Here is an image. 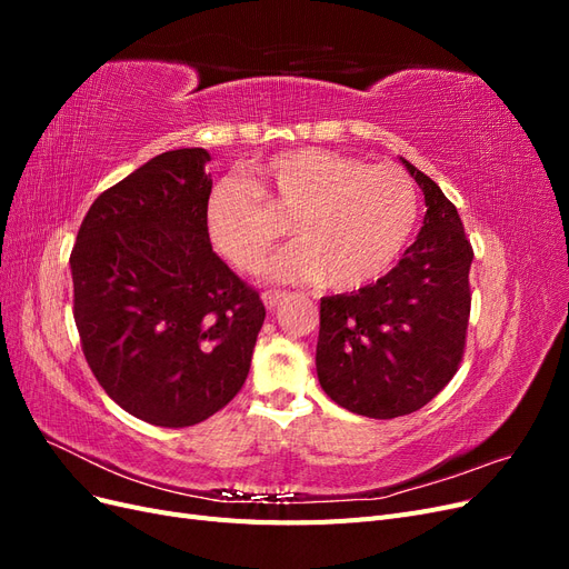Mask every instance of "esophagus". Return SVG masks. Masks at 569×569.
<instances>
[{
    "label": "esophagus",
    "mask_w": 569,
    "mask_h": 569,
    "mask_svg": "<svg viewBox=\"0 0 569 569\" xmlns=\"http://www.w3.org/2000/svg\"><path fill=\"white\" fill-rule=\"evenodd\" d=\"M282 299H284L282 291H266V295H263V303H266L268 311H274V308L282 303Z\"/></svg>",
    "instance_id": "obj_1"
}]
</instances>
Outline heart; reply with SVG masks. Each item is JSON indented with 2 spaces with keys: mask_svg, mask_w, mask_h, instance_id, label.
<instances>
[{
  "mask_svg": "<svg viewBox=\"0 0 569 569\" xmlns=\"http://www.w3.org/2000/svg\"><path fill=\"white\" fill-rule=\"evenodd\" d=\"M291 218L299 244L270 263L274 282L322 280L327 289L366 287L396 263L418 218L406 170L325 149L284 151L256 168V187L220 180L203 209L213 249L253 272Z\"/></svg>",
  "mask_w": 569,
  "mask_h": 569,
  "instance_id": "b5f03b06",
  "label": "heart"
}]
</instances>
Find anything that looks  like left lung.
I'll return each instance as SVG.
<instances>
[{
    "label": "left lung",
    "mask_w": 569,
    "mask_h": 569,
    "mask_svg": "<svg viewBox=\"0 0 569 569\" xmlns=\"http://www.w3.org/2000/svg\"><path fill=\"white\" fill-rule=\"evenodd\" d=\"M427 213L399 263L375 284L320 299L318 380L356 416L420 410L451 382L468 335L472 247L456 206L406 159Z\"/></svg>",
    "instance_id": "left-lung-1"
}]
</instances>
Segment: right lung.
<instances>
[{
  "label": "right lung",
  "instance_id": "add662e5",
  "mask_svg": "<svg viewBox=\"0 0 569 569\" xmlns=\"http://www.w3.org/2000/svg\"><path fill=\"white\" fill-rule=\"evenodd\" d=\"M206 149H176L101 192L71 251L82 353L111 399L189 427L242 389L266 306L206 234Z\"/></svg>",
  "mask_w": 569,
  "mask_h": 569
}]
</instances>
